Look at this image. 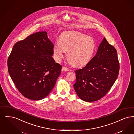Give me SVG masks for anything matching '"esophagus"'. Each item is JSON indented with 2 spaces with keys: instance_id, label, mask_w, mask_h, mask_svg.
I'll return each instance as SVG.
<instances>
[{
  "instance_id": "esophagus-1",
  "label": "esophagus",
  "mask_w": 134,
  "mask_h": 134,
  "mask_svg": "<svg viewBox=\"0 0 134 134\" xmlns=\"http://www.w3.org/2000/svg\"><path fill=\"white\" fill-rule=\"evenodd\" d=\"M62 70H63V71H69V69L68 68H67V67H64V66H63V67H62Z\"/></svg>"
}]
</instances>
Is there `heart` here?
<instances>
[{
  "label": "heart",
  "instance_id": "obj_1",
  "mask_svg": "<svg viewBox=\"0 0 134 134\" xmlns=\"http://www.w3.org/2000/svg\"><path fill=\"white\" fill-rule=\"evenodd\" d=\"M95 49V41L91 37L79 32H65L60 36L58 44L54 46L53 52L57 62L63 58L64 52H67L70 63L78 67L89 63Z\"/></svg>",
  "mask_w": 134,
  "mask_h": 134
}]
</instances>
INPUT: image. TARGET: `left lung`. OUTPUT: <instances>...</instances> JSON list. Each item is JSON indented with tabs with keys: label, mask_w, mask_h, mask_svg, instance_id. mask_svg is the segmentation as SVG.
Here are the masks:
<instances>
[{
	"label": "left lung",
	"mask_w": 134,
	"mask_h": 134,
	"mask_svg": "<svg viewBox=\"0 0 134 134\" xmlns=\"http://www.w3.org/2000/svg\"><path fill=\"white\" fill-rule=\"evenodd\" d=\"M119 69L116 50L104 38L96 56L82 69L75 71L76 81L73 86L77 96L87 102L101 99L114 85Z\"/></svg>",
	"instance_id": "8db88e82"
}]
</instances>
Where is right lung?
Here are the masks:
<instances>
[{
	"mask_svg": "<svg viewBox=\"0 0 134 134\" xmlns=\"http://www.w3.org/2000/svg\"><path fill=\"white\" fill-rule=\"evenodd\" d=\"M54 45L46 32H39L16 43L8 58L9 75L25 97L44 98L54 88L62 66L55 62Z\"/></svg>",
	"mask_w": 134,
	"mask_h": 134,
	"instance_id": "add662e5",
	"label": "right lung"
}]
</instances>
